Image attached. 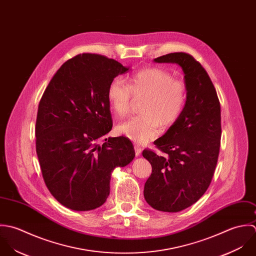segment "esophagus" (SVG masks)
Masks as SVG:
<instances>
[{"instance_id": "obj_1", "label": "esophagus", "mask_w": 256, "mask_h": 256, "mask_svg": "<svg viewBox=\"0 0 256 256\" xmlns=\"http://www.w3.org/2000/svg\"><path fill=\"white\" fill-rule=\"evenodd\" d=\"M134 150H136V156H140V154H142V148L138 146V144H134Z\"/></svg>"}]
</instances>
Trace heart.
<instances>
[{
  "label": "heart",
  "instance_id": "1",
  "mask_svg": "<svg viewBox=\"0 0 256 256\" xmlns=\"http://www.w3.org/2000/svg\"><path fill=\"white\" fill-rule=\"evenodd\" d=\"M132 96H144L140 114L134 116L118 126V132L138 144L155 138L160 124L168 128L180 116L186 99L187 89L182 81L161 68L140 70L126 79L114 78L108 85L106 97L114 112L126 116L130 110Z\"/></svg>",
  "mask_w": 256,
  "mask_h": 256
}]
</instances>
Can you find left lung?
I'll return each instance as SVG.
<instances>
[{"mask_svg":"<svg viewBox=\"0 0 256 256\" xmlns=\"http://www.w3.org/2000/svg\"><path fill=\"white\" fill-rule=\"evenodd\" d=\"M154 61L182 68L187 99L178 120L154 142L162 154L142 152L152 167L144 195L155 210L176 212L195 204L210 184L220 146V104L206 71L192 55L174 52Z\"/></svg>","mask_w":256,"mask_h":256,"instance_id":"1","label":"left lung"}]
</instances>
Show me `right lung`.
Listing matches in <instances>:
<instances>
[{
	"mask_svg": "<svg viewBox=\"0 0 256 256\" xmlns=\"http://www.w3.org/2000/svg\"><path fill=\"white\" fill-rule=\"evenodd\" d=\"M128 69L100 54H79L57 70L42 97L36 154L46 187L68 208L101 206L112 170L136 156L128 138H104L112 126L108 85Z\"/></svg>",
	"mask_w": 256,
	"mask_h": 256,
	"instance_id": "right-lung-1",
	"label": "right lung"
}]
</instances>
